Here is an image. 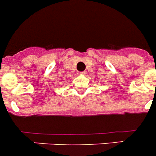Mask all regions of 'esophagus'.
<instances>
[{
	"mask_svg": "<svg viewBox=\"0 0 156 156\" xmlns=\"http://www.w3.org/2000/svg\"><path fill=\"white\" fill-rule=\"evenodd\" d=\"M80 74H81V75H84V74H86V72H80Z\"/></svg>",
	"mask_w": 156,
	"mask_h": 156,
	"instance_id": "1",
	"label": "esophagus"
}]
</instances>
